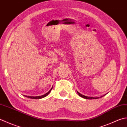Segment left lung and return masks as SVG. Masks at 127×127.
<instances>
[{
	"instance_id": "8db88e82",
	"label": "left lung",
	"mask_w": 127,
	"mask_h": 127,
	"mask_svg": "<svg viewBox=\"0 0 127 127\" xmlns=\"http://www.w3.org/2000/svg\"><path fill=\"white\" fill-rule=\"evenodd\" d=\"M77 93H78V94L80 96H81V97H82L83 98H84V99H99V98H100V97H103V96H105V95H106V94L103 95V96H100V97H90V96H85V95H82V94H80V93H79V92H77Z\"/></svg>"
}]
</instances>
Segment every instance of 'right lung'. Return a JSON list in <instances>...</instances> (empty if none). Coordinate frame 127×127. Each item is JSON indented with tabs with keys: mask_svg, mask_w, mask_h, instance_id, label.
I'll return each mask as SVG.
<instances>
[{
	"mask_svg": "<svg viewBox=\"0 0 127 127\" xmlns=\"http://www.w3.org/2000/svg\"><path fill=\"white\" fill-rule=\"evenodd\" d=\"M53 89V87L51 88V89L49 90V91L47 93H46V94H45L44 95H41V96H25V95H24L25 96L27 97H28V98H30V99H42V98L43 97H45V96H47V95L50 93V92L51 91V90H52Z\"/></svg>",
	"mask_w": 127,
	"mask_h": 127,
	"instance_id": "right-lung-1",
	"label": "right lung"
}]
</instances>
